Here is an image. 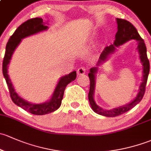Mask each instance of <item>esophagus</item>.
Masks as SVG:
<instances>
[{"label":"esophagus","mask_w":151,"mask_h":151,"mask_svg":"<svg viewBox=\"0 0 151 151\" xmlns=\"http://www.w3.org/2000/svg\"><path fill=\"white\" fill-rule=\"evenodd\" d=\"M86 73V68L84 67H81L78 69L77 70V74L78 76H82V75H84Z\"/></svg>","instance_id":"obj_1"}]
</instances>
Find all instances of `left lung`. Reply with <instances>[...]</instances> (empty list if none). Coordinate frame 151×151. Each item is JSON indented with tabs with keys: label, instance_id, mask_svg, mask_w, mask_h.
<instances>
[{
	"label": "left lung",
	"instance_id": "obj_1",
	"mask_svg": "<svg viewBox=\"0 0 151 151\" xmlns=\"http://www.w3.org/2000/svg\"><path fill=\"white\" fill-rule=\"evenodd\" d=\"M116 22L118 24V31L115 36L114 43L113 44L105 48L103 52L101 53L99 61L96 67L91 68L89 70V73L88 74L90 81V88L88 97L91 109L97 114L107 116V117H115V116L122 115L131 110L142 100L145 94L146 83H147V77H148L149 71H150V63L147 57V49H146L145 42L139 35L137 29L129 22L125 19L116 18ZM131 40H136L138 41L137 49L139 52L140 59L143 65V79L139 87L138 94L137 95V97L129 104L111 110L102 109L96 104L93 98L96 85V74L98 72V67L107 59L110 54L114 52L116 47Z\"/></svg>",
	"mask_w": 151,
	"mask_h": 151
}]
</instances>
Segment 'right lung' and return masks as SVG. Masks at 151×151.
Wrapping results in <instances>:
<instances>
[{
	"instance_id": "right-lung-1",
	"label": "right lung",
	"mask_w": 151,
	"mask_h": 151,
	"mask_svg": "<svg viewBox=\"0 0 151 151\" xmlns=\"http://www.w3.org/2000/svg\"><path fill=\"white\" fill-rule=\"evenodd\" d=\"M49 27L46 25L41 18H33L28 19L21 24L17 29L15 30L13 35L10 37L9 41L6 46L5 56L3 62V74L6 79L11 98L14 103L20 108H23L26 111L34 115L49 114L55 111L60 107L62 103V99L64 95V91L67 85L74 81L76 78V71H73L70 73L62 76L59 80L58 83L54 89L52 97L47 102L40 104L31 103L27 102L25 99L22 98L19 96L17 93L15 91L12 82L8 74V68L10 63L12 57L14 52L16 48L19 46L22 39L28 37L29 35L38 33L48 29Z\"/></svg>"
}]
</instances>
